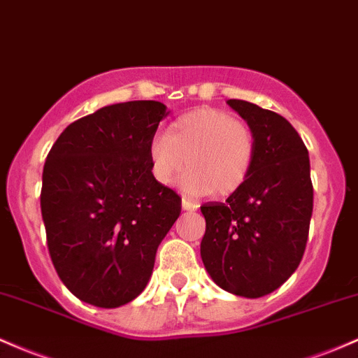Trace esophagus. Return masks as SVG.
I'll list each match as a JSON object with an SVG mask.
<instances>
[{
    "label": "esophagus",
    "mask_w": 358,
    "mask_h": 358,
    "mask_svg": "<svg viewBox=\"0 0 358 358\" xmlns=\"http://www.w3.org/2000/svg\"><path fill=\"white\" fill-rule=\"evenodd\" d=\"M182 207H183V210H195V209H197V206H195L194 202H190V200L185 199V197L182 199Z\"/></svg>",
    "instance_id": "esophagus-1"
}]
</instances>
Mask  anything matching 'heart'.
Segmentation results:
<instances>
[{
  "label": "heart",
  "mask_w": 358,
  "mask_h": 358,
  "mask_svg": "<svg viewBox=\"0 0 358 358\" xmlns=\"http://www.w3.org/2000/svg\"><path fill=\"white\" fill-rule=\"evenodd\" d=\"M255 134L245 120L217 108L192 110L171 122L166 134L149 141V161L156 182L176 185L182 173L188 195H231L250 176Z\"/></svg>",
  "instance_id": "obj_1"
}]
</instances>
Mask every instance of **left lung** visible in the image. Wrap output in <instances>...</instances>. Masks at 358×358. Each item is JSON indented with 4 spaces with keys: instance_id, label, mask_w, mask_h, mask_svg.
Wrapping results in <instances>:
<instances>
[{
    "instance_id": "1",
    "label": "left lung",
    "mask_w": 358,
    "mask_h": 358,
    "mask_svg": "<svg viewBox=\"0 0 358 358\" xmlns=\"http://www.w3.org/2000/svg\"><path fill=\"white\" fill-rule=\"evenodd\" d=\"M227 105L253 131L255 159L226 202L200 207V257L219 287L257 299L280 287L302 260L313 215L311 166L289 120L245 100Z\"/></svg>"
}]
</instances>
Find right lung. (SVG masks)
Masks as SVG:
<instances>
[{
    "label": "right lung",
    "instance_id": "right-lung-1",
    "mask_svg": "<svg viewBox=\"0 0 358 358\" xmlns=\"http://www.w3.org/2000/svg\"><path fill=\"white\" fill-rule=\"evenodd\" d=\"M168 113L152 100L108 105L69 124L45 159L41 209L50 260L62 284L96 308L143 292L182 210L149 161V141Z\"/></svg>",
    "mask_w": 358,
    "mask_h": 358
}]
</instances>
